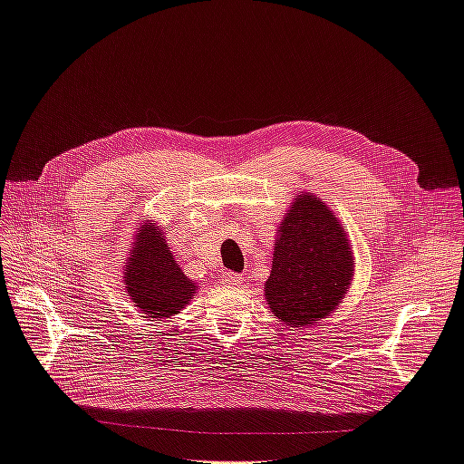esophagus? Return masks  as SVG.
<instances>
[{
    "instance_id": "esophagus-1",
    "label": "esophagus",
    "mask_w": 464,
    "mask_h": 464,
    "mask_svg": "<svg viewBox=\"0 0 464 464\" xmlns=\"http://www.w3.org/2000/svg\"><path fill=\"white\" fill-rule=\"evenodd\" d=\"M242 281H244V277H240V275H236V273H222L220 275V283L224 286H237V285H242Z\"/></svg>"
}]
</instances>
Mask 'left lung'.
Returning a JSON list of instances; mask_svg holds the SVG:
<instances>
[{
    "mask_svg": "<svg viewBox=\"0 0 464 464\" xmlns=\"http://www.w3.org/2000/svg\"><path fill=\"white\" fill-rule=\"evenodd\" d=\"M271 275L263 285L273 316L291 328L330 316L347 295L355 263L335 212L314 193H298L275 236Z\"/></svg>",
    "mask_w": 464,
    "mask_h": 464,
    "instance_id": "left-lung-1",
    "label": "left lung"
}]
</instances>
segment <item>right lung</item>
I'll use <instances>...</instances> for the list:
<instances>
[{"mask_svg": "<svg viewBox=\"0 0 464 464\" xmlns=\"http://www.w3.org/2000/svg\"><path fill=\"white\" fill-rule=\"evenodd\" d=\"M122 283L127 296L146 318L179 314L197 293V283L178 266L156 220H142L136 228L122 267Z\"/></svg>", "mask_w": 464, "mask_h": 464, "instance_id": "add662e5", "label": "right lung"}]
</instances>
